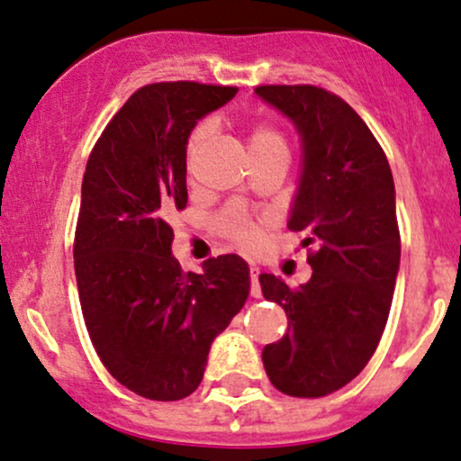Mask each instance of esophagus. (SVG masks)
<instances>
[{"instance_id":"esophagus-1","label":"esophagus","mask_w":461,"mask_h":461,"mask_svg":"<svg viewBox=\"0 0 461 461\" xmlns=\"http://www.w3.org/2000/svg\"><path fill=\"white\" fill-rule=\"evenodd\" d=\"M258 267L255 263H250V294L255 298H261V285H258Z\"/></svg>"}]
</instances>
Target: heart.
<instances>
[{"instance_id": "1", "label": "heart", "mask_w": 461, "mask_h": 461, "mask_svg": "<svg viewBox=\"0 0 461 461\" xmlns=\"http://www.w3.org/2000/svg\"><path fill=\"white\" fill-rule=\"evenodd\" d=\"M211 132H213V123L211 122H203L194 128L187 143L189 161L191 157H194L195 149L203 146ZM257 146H285V141H283V137L274 131V128L258 126L250 134V148ZM215 226L221 235L229 237V240L235 241L240 248H244V250H255V248L261 244V230H258L237 206H229L226 211H221V213L217 215Z\"/></svg>"}]
</instances>
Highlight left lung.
<instances>
[{"mask_svg": "<svg viewBox=\"0 0 461 461\" xmlns=\"http://www.w3.org/2000/svg\"><path fill=\"white\" fill-rule=\"evenodd\" d=\"M257 95L300 132L303 174L287 226L313 246L304 285L258 276L266 300L287 313V333L263 348V366L283 394L327 396L366 368L390 315L401 261L394 178L339 95L313 85H263Z\"/></svg>", "mask_w": 461, "mask_h": 461, "instance_id": "1", "label": "left lung"}]
</instances>
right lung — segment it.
Here are the masks:
<instances>
[{"instance_id":"add662e5","label":"right lung","mask_w":461,"mask_h":461,"mask_svg":"<svg viewBox=\"0 0 461 461\" xmlns=\"http://www.w3.org/2000/svg\"><path fill=\"white\" fill-rule=\"evenodd\" d=\"M235 93L183 80L141 86L86 161L74 240L82 315L104 368L149 401L195 392L211 342L250 292L248 263L237 255L183 272L167 224L187 206L191 131Z\"/></svg>"}]
</instances>
